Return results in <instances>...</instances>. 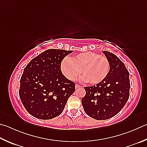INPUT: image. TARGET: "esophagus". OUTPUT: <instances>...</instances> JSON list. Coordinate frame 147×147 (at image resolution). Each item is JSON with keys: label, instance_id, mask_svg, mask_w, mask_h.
Listing matches in <instances>:
<instances>
[{"label": "esophagus", "instance_id": "obj_1", "mask_svg": "<svg viewBox=\"0 0 147 147\" xmlns=\"http://www.w3.org/2000/svg\"><path fill=\"white\" fill-rule=\"evenodd\" d=\"M81 86L80 85H78V84H76V85H75V88L76 89H78V88H79V87H80Z\"/></svg>", "mask_w": 147, "mask_h": 147}]
</instances>
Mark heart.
I'll list each match as a JSON object with an SVG mask.
<instances>
[{"label": "heart", "instance_id": "b5f03b06", "mask_svg": "<svg viewBox=\"0 0 147 147\" xmlns=\"http://www.w3.org/2000/svg\"><path fill=\"white\" fill-rule=\"evenodd\" d=\"M60 69L62 74L69 80H75L82 71L83 81L97 84L107 76L110 62L107 58L97 53H82L73 56L71 59L63 58Z\"/></svg>", "mask_w": 147, "mask_h": 147}]
</instances>
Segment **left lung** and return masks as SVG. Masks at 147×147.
<instances>
[{"label":"left lung","mask_w":147,"mask_h":147,"mask_svg":"<svg viewBox=\"0 0 147 147\" xmlns=\"http://www.w3.org/2000/svg\"><path fill=\"white\" fill-rule=\"evenodd\" d=\"M103 53L110 62L107 76L96 85L85 87L82 99L85 113L97 120H105L116 115L129 98V73L123 62L109 51Z\"/></svg>","instance_id":"obj_1"}]
</instances>
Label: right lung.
Listing matches in <instances>:
<instances>
[{
    "label": "right lung",
    "instance_id": "right-lung-1",
    "mask_svg": "<svg viewBox=\"0 0 147 147\" xmlns=\"http://www.w3.org/2000/svg\"><path fill=\"white\" fill-rule=\"evenodd\" d=\"M73 51L50 49L26 65L20 78L19 96L24 107L36 118L50 119L59 116L75 83L62 74L60 64Z\"/></svg>",
    "mask_w": 147,
    "mask_h": 147
}]
</instances>
